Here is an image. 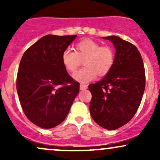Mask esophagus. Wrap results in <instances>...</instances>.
Wrapping results in <instances>:
<instances>
[{"mask_svg": "<svg viewBox=\"0 0 160 160\" xmlns=\"http://www.w3.org/2000/svg\"><path fill=\"white\" fill-rule=\"evenodd\" d=\"M88 86L85 85V84H80V90H85V89H87Z\"/></svg>", "mask_w": 160, "mask_h": 160, "instance_id": "obj_1", "label": "esophagus"}]
</instances>
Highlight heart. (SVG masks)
Returning a JSON list of instances; mask_svg holds the SVG:
<instances>
[{
    "mask_svg": "<svg viewBox=\"0 0 160 160\" xmlns=\"http://www.w3.org/2000/svg\"><path fill=\"white\" fill-rule=\"evenodd\" d=\"M115 54L109 46H102L91 39L80 40L74 51L67 49L62 52V61L68 71L74 73L83 61L85 67L74 74L77 81L86 83L94 80L97 75L104 76L114 64Z\"/></svg>",
    "mask_w": 160,
    "mask_h": 160,
    "instance_id": "b5f03b06",
    "label": "heart"
}]
</instances>
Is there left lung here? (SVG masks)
Here are the masks:
<instances>
[{
    "label": "left lung",
    "mask_w": 160,
    "mask_h": 160,
    "mask_svg": "<svg viewBox=\"0 0 160 160\" xmlns=\"http://www.w3.org/2000/svg\"><path fill=\"white\" fill-rule=\"evenodd\" d=\"M103 39L113 43L114 64L102 80L89 85V111L97 124L115 130L129 122L138 109L145 89V71L135 45L117 36Z\"/></svg>",
    "instance_id": "1"
}]
</instances>
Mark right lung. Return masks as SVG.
I'll list each match as a JSON object with an SVG mask.
<instances>
[{"mask_svg": "<svg viewBox=\"0 0 160 160\" xmlns=\"http://www.w3.org/2000/svg\"><path fill=\"white\" fill-rule=\"evenodd\" d=\"M77 35L48 34L24 52L16 79L19 102L27 118L36 126L51 128L67 117L80 90L68 74L62 52Z\"/></svg>", "mask_w": 160, "mask_h": 160, "instance_id": "obj_1", "label": "right lung"}]
</instances>
